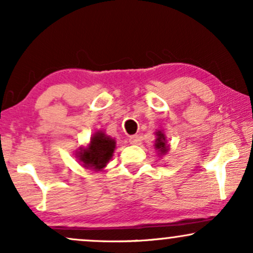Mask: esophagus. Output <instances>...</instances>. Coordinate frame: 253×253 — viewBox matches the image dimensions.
Segmentation results:
<instances>
[{"instance_id":"esophagus-1","label":"esophagus","mask_w":253,"mask_h":253,"mask_svg":"<svg viewBox=\"0 0 253 253\" xmlns=\"http://www.w3.org/2000/svg\"><path fill=\"white\" fill-rule=\"evenodd\" d=\"M128 140H129L130 145H140V142H141V138H140V135H138V134L130 135Z\"/></svg>"}]
</instances>
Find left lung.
Returning <instances> with one entry per match:
<instances>
[{"instance_id":"left-lung-1","label":"left lung","mask_w":253,"mask_h":253,"mask_svg":"<svg viewBox=\"0 0 253 253\" xmlns=\"http://www.w3.org/2000/svg\"><path fill=\"white\" fill-rule=\"evenodd\" d=\"M156 141H154V147H156V150L158 151V153L160 154V156H165L166 153H169V145L167 144V139H166V135L164 134L163 130H156Z\"/></svg>"}]
</instances>
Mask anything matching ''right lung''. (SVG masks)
I'll return each mask as SVG.
<instances>
[{
  "label": "right lung",
  "mask_w": 253,
  "mask_h": 253,
  "mask_svg": "<svg viewBox=\"0 0 253 253\" xmlns=\"http://www.w3.org/2000/svg\"><path fill=\"white\" fill-rule=\"evenodd\" d=\"M117 147L115 139L106 134L105 130H97L90 136L87 146H81L75 152L79 164L87 169L102 171L113 157Z\"/></svg>",
  "instance_id": "1"
}]
</instances>
